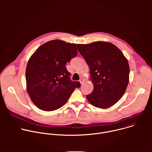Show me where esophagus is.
Masks as SVG:
<instances>
[{"label":"esophagus","mask_w":152,"mask_h":152,"mask_svg":"<svg viewBox=\"0 0 152 152\" xmlns=\"http://www.w3.org/2000/svg\"><path fill=\"white\" fill-rule=\"evenodd\" d=\"M84 81H85V80H84L83 78H80V80H79V82H80V84H81V85L83 83Z\"/></svg>","instance_id":"1"}]
</instances>
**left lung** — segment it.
<instances>
[{
	"mask_svg": "<svg viewBox=\"0 0 152 152\" xmlns=\"http://www.w3.org/2000/svg\"><path fill=\"white\" fill-rule=\"evenodd\" d=\"M77 49L88 65L94 85L93 92L86 99L102 109L113 106L123 97L129 83L127 58L116 46L106 41L79 44Z\"/></svg>",
	"mask_w": 152,
	"mask_h": 152,
	"instance_id": "8db88e82",
	"label": "left lung"
}]
</instances>
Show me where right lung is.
I'll list each match as a JSON object with an SVG mask.
<instances>
[{
	"mask_svg": "<svg viewBox=\"0 0 152 152\" xmlns=\"http://www.w3.org/2000/svg\"><path fill=\"white\" fill-rule=\"evenodd\" d=\"M77 53L76 44L55 39L41 45L31 56L26 69V90L39 109H59L80 87L79 82L70 80L66 67Z\"/></svg>",
	"mask_w": 152,
	"mask_h": 152,
	"instance_id": "right-lung-1",
	"label": "right lung"
}]
</instances>
